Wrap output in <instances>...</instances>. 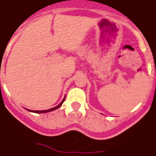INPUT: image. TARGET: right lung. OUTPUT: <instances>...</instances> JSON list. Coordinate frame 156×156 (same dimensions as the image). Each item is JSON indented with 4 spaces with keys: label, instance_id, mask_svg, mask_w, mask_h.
<instances>
[{
    "label": "right lung",
    "instance_id": "1",
    "mask_svg": "<svg viewBox=\"0 0 156 156\" xmlns=\"http://www.w3.org/2000/svg\"><path fill=\"white\" fill-rule=\"evenodd\" d=\"M64 100H65V98L63 99V101H61L59 104L58 105V106H56V107H53V108H50V109H48V110H43V111H31V110H28L29 112H35V113H46V112H52V111L54 110H56V109H58V107H60L61 106H62V104H63V102L64 101Z\"/></svg>",
    "mask_w": 156,
    "mask_h": 156
}]
</instances>
